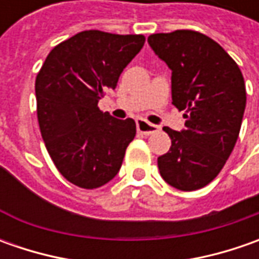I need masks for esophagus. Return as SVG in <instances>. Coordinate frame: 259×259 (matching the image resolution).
Masks as SVG:
<instances>
[{
	"label": "esophagus",
	"instance_id": "1",
	"mask_svg": "<svg viewBox=\"0 0 259 259\" xmlns=\"http://www.w3.org/2000/svg\"><path fill=\"white\" fill-rule=\"evenodd\" d=\"M137 131H138L140 134L151 135L155 134V133H158V126L154 124H150V122L145 121V119H137Z\"/></svg>",
	"mask_w": 259,
	"mask_h": 259
}]
</instances>
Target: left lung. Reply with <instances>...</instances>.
I'll return each instance as SVG.
<instances>
[{"label": "left lung", "instance_id": "1", "mask_svg": "<svg viewBox=\"0 0 259 259\" xmlns=\"http://www.w3.org/2000/svg\"><path fill=\"white\" fill-rule=\"evenodd\" d=\"M148 45L171 69L173 105L186 118L182 133L164 128L171 147L158 157V170L179 190L202 189L236 144L246 105L244 76L222 46L199 31L157 33Z\"/></svg>", "mask_w": 259, "mask_h": 259}]
</instances>
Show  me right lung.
Listing matches in <instances>:
<instances>
[{
  "instance_id": "add662e5",
  "label": "right lung",
  "mask_w": 259,
  "mask_h": 259,
  "mask_svg": "<svg viewBox=\"0 0 259 259\" xmlns=\"http://www.w3.org/2000/svg\"><path fill=\"white\" fill-rule=\"evenodd\" d=\"M145 43L143 34L80 31L57 45L35 77L37 119L46 148L67 182L98 189L119 171L134 119L98 106Z\"/></svg>"
}]
</instances>
